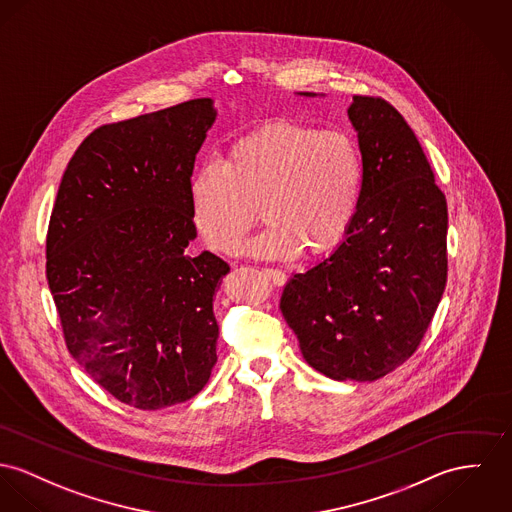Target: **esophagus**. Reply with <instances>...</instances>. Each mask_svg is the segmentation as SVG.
Instances as JSON below:
<instances>
[{
  "instance_id": "34e87169",
  "label": "esophagus",
  "mask_w": 512,
  "mask_h": 512,
  "mask_svg": "<svg viewBox=\"0 0 512 512\" xmlns=\"http://www.w3.org/2000/svg\"><path fill=\"white\" fill-rule=\"evenodd\" d=\"M263 275L267 276L273 284H278V286H282L286 282V275L282 271H278V269H263Z\"/></svg>"
}]
</instances>
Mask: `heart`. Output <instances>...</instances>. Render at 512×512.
Returning <instances> with one entry per match:
<instances>
[{"mask_svg": "<svg viewBox=\"0 0 512 512\" xmlns=\"http://www.w3.org/2000/svg\"><path fill=\"white\" fill-rule=\"evenodd\" d=\"M364 165L353 136L300 122H271L230 144L222 163L200 165L189 185L198 234L232 255L255 226L247 251L263 259L335 249L353 224Z\"/></svg>", "mask_w": 512, "mask_h": 512, "instance_id": "1", "label": "heart"}]
</instances>
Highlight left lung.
Returning a JSON list of instances; mask_svg holds the SVG:
<instances>
[{
	"label": "left lung",
	"instance_id": "1",
	"mask_svg": "<svg viewBox=\"0 0 512 512\" xmlns=\"http://www.w3.org/2000/svg\"><path fill=\"white\" fill-rule=\"evenodd\" d=\"M347 113L364 165L353 224L327 259L286 282L280 312L317 372L372 382L417 351L438 308L448 208L417 136L388 101L354 95Z\"/></svg>",
	"mask_w": 512,
	"mask_h": 512
}]
</instances>
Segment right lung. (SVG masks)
<instances>
[{
	"label": "right lung",
	"mask_w": 512,
	"mask_h": 512,
	"mask_svg": "<svg viewBox=\"0 0 512 512\" xmlns=\"http://www.w3.org/2000/svg\"><path fill=\"white\" fill-rule=\"evenodd\" d=\"M214 120L204 97L99 126L70 159L50 216L46 278L68 351L136 409L195 397L216 364L212 302L230 267L187 251L191 175Z\"/></svg>",
	"instance_id": "obj_1"
}]
</instances>
